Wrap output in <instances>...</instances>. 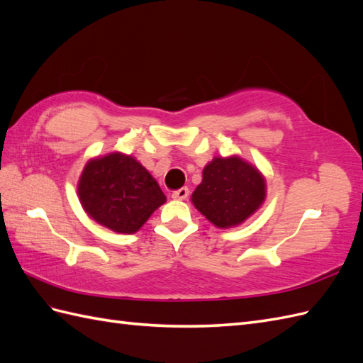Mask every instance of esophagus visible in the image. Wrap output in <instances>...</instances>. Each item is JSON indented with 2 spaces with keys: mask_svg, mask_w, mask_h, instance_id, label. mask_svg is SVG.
<instances>
[{
  "mask_svg": "<svg viewBox=\"0 0 363 363\" xmlns=\"http://www.w3.org/2000/svg\"><path fill=\"white\" fill-rule=\"evenodd\" d=\"M189 193H190V190L187 187H182L179 190H174L172 193V198L173 199H178V201H184V199L189 198Z\"/></svg>",
  "mask_w": 363,
  "mask_h": 363,
  "instance_id": "34e87169",
  "label": "esophagus"
}]
</instances>
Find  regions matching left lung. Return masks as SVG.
I'll return each mask as SVG.
<instances>
[{
  "label": "left lung",
  "mask_w": 363,
  "mask_h": 363,
  "mask_svg": "<svg viewBox=\"0 0 363 363\" xmlns=\"http://www.w3.org/2000/svg\"><path fill=\"white\" fill-rule=\"evenodd\" d=\"M267 182L256 165L242 157L216 156L203 167L202 182L191 194L201 215L218 228H233L261 208Z\"/></svg>",
  "instance_id": "8db88e82"
}]
</instances>
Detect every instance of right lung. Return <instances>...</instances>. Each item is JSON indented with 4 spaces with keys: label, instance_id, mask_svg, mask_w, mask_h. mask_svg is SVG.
Here are the masks:
<instances>
[{
    "label": "right lung",
    "instance_id": "1",
    "mask_svg": "<svg viewBox=\"0 0 363 363\" xmlns=\"http://www.w3.org/2000/svg\"><path fill=\"white\" fill-rule=\"evenodd\" d=\"M78 198L89 218L124 235L136 233L167 201L150 172L121 152L91 157L79 176Z\"/></svg>",
    "mask_w": 363,
    "mask_h": 363
}]
</instances>
